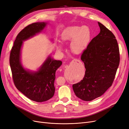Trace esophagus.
Segmentation results:
<instances>
[{
    "instance_id": "34e87169",
    "label": "esophagus",
    "mask_w": 129,
    "mask_h": 129,
    "mask_svg": "<svg viewBox=\"0 0 129 129\" xmlns=\"http://www.w3.org/2000/svg\"><path fill=\"white\" fill-rule=\"evenodd\" d=\"M73 62H79V63H81V61L80 60H78V59H76V58H75V59L73 60Z\"/></svg>"
}]
</instances>
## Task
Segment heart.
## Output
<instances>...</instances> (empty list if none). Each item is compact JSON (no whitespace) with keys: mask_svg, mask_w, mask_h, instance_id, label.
Instances as JSON below:
<instances>
[{"mask_svg":"<svg viewBox=\"0 0 129 129\" xmlns=\"http://www.w3.org/2000/svg\"><path fill=\"white\" fill-rule=\"evenodd\" d=\"M91 38V30L88 26H73L62 34L63 41H72L70 47L75 54L82 52L87 47ZM59 48L61 49V46Z\"/></svg>","mask_w":129,"mask_h":129,"instance_id":"obj_1","label":"heart"}]
</instances>
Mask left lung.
Returning <instances> with one entry per match:
<instances>
[{
  "mask_svg": "<svg viewBox=\"0 0 129 129\" xmlns=\"http://www.w3.org/2000/svg\"><path fill=\"white\" fill-rule=\"evenodd\" d=\"M98 24L100 33L89 42L81 56L85 68L84 76L73 85L76 96L85 101L102 96L111 86L120 61L114 34L101 23Z\"/></svg>",
  "mask_w": 129,
  "mask_h": 129,
  "instance_id": "left-lung-1",
  "label": "left lung"
}]
</instances>
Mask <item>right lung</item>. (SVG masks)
I'll list each match as a JSON object with an SVG mask.
<instances>
[{"label": "right lung", "mask_w": 129, "mask_h": 129, "mask_svg": "<svg viewBox=\"0 0 129 129\" xmlns=\"http://www.w3.org/2000/svg\"><path fill=\"white\" fill-rule=\"evenodd\" d=\"M46 22H35L25 27L17 36L12 47L10 64L15 86L29 99L37 102L48 101L55 92V73L62 64L61 61L49 56L38 72L26 71L21 64L20 50L22 41L40 32Z\"/></svg>", "instance_id": "add662e5"}]
</instances>
